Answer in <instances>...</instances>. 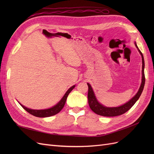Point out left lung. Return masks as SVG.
Segmentation results:
<instances>
[{
  "instance_id": "obj_1",
  "label": "left lung",
  "mask_w": 154,
  "mask_h": 154,
  "mask_svg": "<svg viewBox=\"0 0 154 154\" xmlns=\"http://www.w3.org/2000/svg\"><path fill=\"white\" fill-rule=\"evenodd\" d=\"M135 45H136V48H137L139 53L141 54L142 57V82L140 87L137 94L135 95L127 103H125L124 105L119 106L118 107H106L103 106L100 103L97 101L96 97L95 96V94L93 91L92 88L89 83H87V85L88 87V105L91 109L95 112L96 114H98L100 116H106V117H113V116H117L122 115L126 112H127L128 110L132 108V106L136 103V102L138 100V99L140 97L141 93L143 91L144 83H145V76H144V58L142 53L141 51L139 49L138 47L137 46L136 42H135Z\"/></svg>"
}]
</instances>
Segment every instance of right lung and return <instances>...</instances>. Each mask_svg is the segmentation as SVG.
Wrapping results in <instances>:
<instances>
[{
	"mask_svg": "<svg viewBox=\"0 0 154 154\" xmlns=\"http://www.w3.org/2000/svg\"><path fill=\"white\" fill-rule=\"evenodd\" d=\"M75 87V85H73L71 87H70L68 91L66 92V94L63 96V97L62 98V100H60L58 103L54 105V106L51 107L50 109H44V110H33V109H28L27 107L24 106V105H22L20 104V105L22 106V108L24 110H26L27 112H29V114H32V116H36V117H39V118H46V117H49V116H52L55 114H58L60 112L61 110L63 108V106L65 105V103H66V100L67 98V96L70 92L72 91L73 88Z\"/></svg>",
	"mask_w": 154,
	"mask_h": 154,
	"instance_id": "1",
	"label": "right lung"
}]
</instances>
